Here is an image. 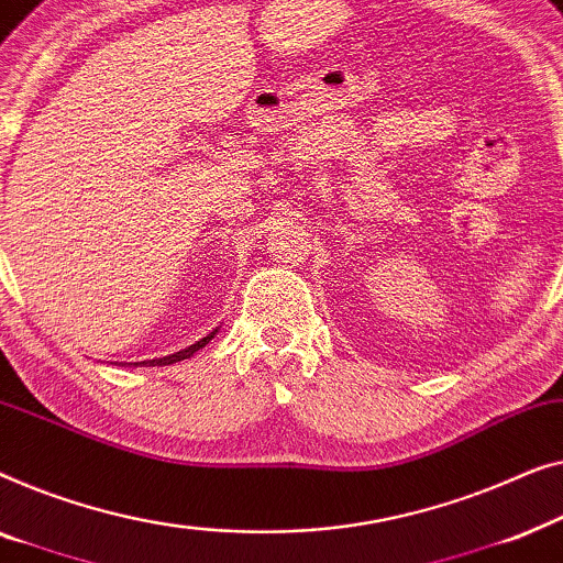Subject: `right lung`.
I'll list each match as a JSON object with an SVG mask.
<instances>
[{"instance_id": "right-lung-1", "label": "right lung", "mask_w": 563, "mask_h": 563, "mask_svg": "<svg viewBox=\"0 0 563 563\" xmlns=\"http://www.w3.org/2000/svg\"><path fill=\"white\" fill-rule=\"evenodd\" d=\"M213 334H217V329H213L211 334H206V336L201 339V342H196V344H191V346H186V350H180V352H176V354H168V357H161V360H147V362H140V364H145V367H163V364H176V362H180V360L194 357L196 352L203 350V346L211 342Z\"/></svg>"}]
</instances>
